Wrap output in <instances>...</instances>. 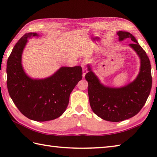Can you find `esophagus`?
I'll list each match as a JSON object with an SVG mask.
<instances>
[{"label":"esophagus","instance_id":"1","mask_svg":"<svg viewBox=\"0 0 157 157\" xmlns=\"http://www.w3.org/2000/svg\"><path fill=\"white\" fill-rule=\"evenodd\" d=\"M86 62H82L81 63V66H82V69H83V77H84L86 73H87V70H86Z\"/></svg>","mask_w":157,"mask_h":157}]
</instances>
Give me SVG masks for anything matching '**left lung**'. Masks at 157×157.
I'll return each instance as SVG.
<instances>
[{
	"mask_svg": "<svg viewBox=\"0 0 157 157\" xmlns=\"http://www.w3.org/2000/svg\"><path fill=\"white\" fill-rule=\"evenodd\" d=\"M117 35L119 41L129 38L134 42L129 45L140 59V69L136 78L123 87H108L101 84L90 65H88L89 71L85 75L93 112L102 119L112 122L124 121L137 115L145 105L152 88L151 62L144 50L130 33L119 31Z\"/></svg>",
	"mask_w": 157,
	"mask_h": 157,
	"instance_id": "obj_1",
	"label": "left lung"
}]
</instances>
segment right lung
<instances>
[{
    "label": "right lung",
    "mask_w": 157,
    "mask_h": 157,
    "mask_svg": "<svg viewBox=\"0 0 157 157\" xmlns=\"http://www.w3.org/2000/svg\"><path fill=\"white\" fill-rule=\"evenodd\" d=\"M38 37L28 33L16 43L6 64L9 94L22 114L36 121L55 119L62 115L69 104V96L82 79L80 66L62 67L44 79H32L25 73L21 56L28 39Z\"/></svg>",
    "instance_id": "right-lung-1"
}]
</instances>
